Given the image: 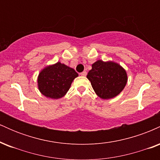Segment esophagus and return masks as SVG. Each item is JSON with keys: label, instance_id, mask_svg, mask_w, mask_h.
I'll use <instances>...</instances> for the list:
<instances>
[{"label": "esophagus", "instance_id": "obj_1", "mask_svg": "<svg viewBox=\"0 0 160 160\" xmlns=\"http://www.w3.org/2000/svg\"><path fill=\"white\" fill-rule=\"evenodd\" d=\"M86 74H87V73H86V71H82V73H80V75L82 77H86Z\"/></svg>", "mask_w": 160, "mask_h": 160}]
</instances>
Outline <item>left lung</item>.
Returning <instances> with one entry per match:
<instances>
[{
    "label": "left lung",
    "mask_w": 160,
    "mask_h": 160,
    "mask_svg": "<svg viewBox=\"0 0 160 160\" xmlns=\"http://www.w3.org/2000/svg\"><path fill=\"white\" fill-rule=\"evenodd\" d=\"M86 78L97 95L102 99L114 98L127 82V74L119 64L98 60L92 65Z\"/></svg>",
    "instance_id": "left-lung-1"
}]
</instances>
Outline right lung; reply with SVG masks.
<instances>
[{"instance_id":"add662e5","label":"right lung","mask_w":160,"mask_h":160,"mask_svg":"<svg viewBox=\"0 0 160 160\" xmlns=\"http://www.w3.org/2000/svg\"><path fill=\"white\" fill-rule=\"evenodd\" d=\"M78 74L68 66L57 62L42 70L38 78V89L47 98L58 99L69 90Z\"/></svg>"}]
</instances>
